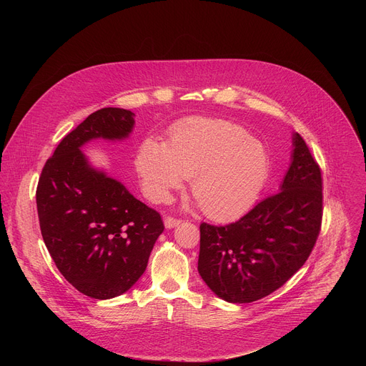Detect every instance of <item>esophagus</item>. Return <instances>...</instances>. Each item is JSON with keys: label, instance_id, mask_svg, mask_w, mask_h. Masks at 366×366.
Wrapping results in <instances>:
<instances>
[{"label": "esophagus", "instance_id": "34e87169", "mask_svg": "<svg viewBox=\"0 0 366 366\" xmlns=\"http://www.w3.org/2000/svg\"><path fill=\"white\" fill-rule=\"evenodd\" d=\"M179 223H181V219H175V217H167V219H165V227H167V229L177 227Z\"/></svg>", "mask_w": 366, "mask_h": 366}]
</instances>
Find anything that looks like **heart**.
Returning <instances> with one entry per match:
<instances>
[{"instance_id": "b5f03b06", "label": "heart", "mask_w": 366, "mask_h": 366, "mask_svg": "<svg viewBox=\"0 0 366 366\" xmlns=\"http://www.w3.org/2000/svg\"><path fill=\"white\" fill-rule=\"evenodd\" d=\"M146 195L169 199L191 178V194L202 213L216 220L236 217L256 202L272 171L264 143L242 126L224 120L191 119L178 124L165 147L152 139L136 153Z\"/></svg>"}]
</instances>
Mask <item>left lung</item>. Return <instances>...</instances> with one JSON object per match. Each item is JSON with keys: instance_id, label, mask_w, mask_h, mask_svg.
<instances>
[{"instance_id": "left-lung-1", "label": "left lung", "mask_w": 366, "mask_h": 366, "mask_svg": "<svg viewBox=\"0 0 366 366\" xmlns=\"http://www.w3.org/2000/svg\"><path fill=\"white\" fill-rule=\"evenodd\" d=\"M281 191L259 201L234 223L199 224L198 272L229 302H252L282 287L308 259L322 229L323 179L295 133Z\"/></svg>"}]
</instances>
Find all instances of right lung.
<instances>
[{"instance_id":"obj_1","label":"right lung","mask_w":366,"mask_h":366,"mask_svg":"<svg viewBox=\"0 0 366 366\" xmlns=\"http://www.w3.org/2000/svg\"><path fill=\"white\" fill-rule=\"evenodd\" d=\"M133 116L114 107L89 114L46 161L36 191L41 236L55 265L79 292L97 300L136 284L165 229L158 212L91 168L81 152L92 139L127 137Z\"/></svg>"}]
</instances>
